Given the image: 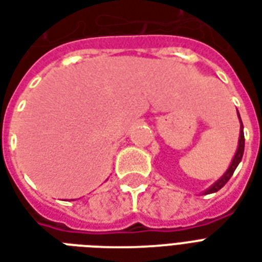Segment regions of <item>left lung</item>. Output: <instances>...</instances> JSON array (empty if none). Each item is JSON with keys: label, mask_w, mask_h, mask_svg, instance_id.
Returning a JSON list of instances; mask_svg holds the SVG:
<instances>
[{"label": "left lung", "mask_w": 262, "mask_h": 262, "mask_svg": "<svg viewBox=\"0 0 262 262\" xmlns=\"http://www.w3.org/2000/svg\"><path fill=\"white\" fill-rule=\"evenodd\" d=\"M238 117H239V123H241V131H239V141H238V149L235 151L234 154V159L231 160V164L228 169L224 172V175L220 178L219 180H216L212 186L209 188H206L202 194H212V192H216L219 191L220 188L224 187V184L230 180V178L232 176L234 171L236 169V167L239 165V163L242 161V157H243V151H245V134H243V123H242V119L239 116V112H238Z\"/></svg>", "instance_id": "left-lung-1"}]
</instances>
